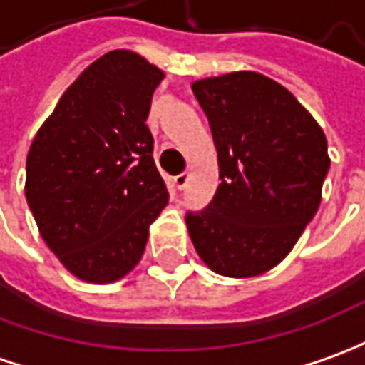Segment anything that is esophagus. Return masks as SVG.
<instances>
[{"label":"esophagus","instance_id":"obj_1","mask_svg":"<svg viewBox=\"0 0 365 365\" xmlns=\"http://www.w3.org/2000/svg\"><path fill=\"white\" fill-rule=\"evenodd\" d=\"M187 182H190V175H187V173H180V175H175V178H173V183H175V187H178V190H185Z\"/></svg>","mask_w":365,"mask_h":365}]
</instances>
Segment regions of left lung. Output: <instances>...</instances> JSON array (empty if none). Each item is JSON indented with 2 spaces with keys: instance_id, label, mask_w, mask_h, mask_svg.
<instances>
[{
  "instance_id": "8db88e82",
  "label": "left lung",
  "mask_w": 365,
  "mask_h": 365,
  "mask_svg": "<svg viewBox=\"0 0 365 365\" xmlns=\"http://www.w3.org/2000/svg\"><path fill=\"white\" fill-rule=\"evenodd\" d=\"M207 115L220 180L185 224L193 247L225 277L262 276L296 245L322 202L328 140L296 96L257 71L192 83Z\"/></svg>"
}]
</instances>
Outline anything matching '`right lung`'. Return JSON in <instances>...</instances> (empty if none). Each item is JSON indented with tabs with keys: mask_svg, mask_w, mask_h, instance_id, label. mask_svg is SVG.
<instances>
[{
	"mask_svg": "<svg viewBox=\"0 0 365 365\" xmlns=\"http://www.w3.org/2000/svg\"><path fill=\"white\" fill-rule=\"evenodd\" d=\"M163 78L135 51H108L66 89L31 141L27 205L47 247L83 282L128 276L168 205L145 125Z\"/></svg>",
	"mask_w": 365,
	"mask_h": 365,
	"instance_id": "right-lung-1",
	"label": "right lung"
}]
</instances>
